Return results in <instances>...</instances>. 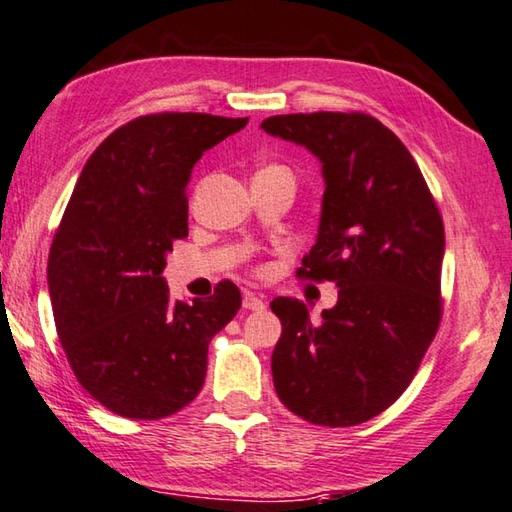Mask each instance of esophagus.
Here are the masks:
<instances>
[{"label": "esophagus", "mask_w": 512, "mask_h": 512, "mask_svg": "<svg viewBox=\"0 0 512 512\" xmlns=\"http://www.w3.org/2000/svg\"><path fill=\"white\" fill-rule=\"evenodd\" d=\"M243 307H245V310H252V312H263L265 310V301L260 296L247 292L243 296Z\"/></svg>", "instance_id": "esophagus-1"}]
</instances>
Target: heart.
<instances>
[{
  "label": "heart",
  "instance_id": "heart-1",
  "mask_svg": "<svg viewBox=\"0 0 512 512\" xmlns=\"http://www.w3.org/2000/svg\"><path fill=\"white\" fill-rule=\"evenodd\" d=\"M267 171H289V169L283 167V165H278V162H269V165L258 169V173H267Z\"/></svg>",
  "mask_w": 512,
  "mask_h": 512
}]
</instances>
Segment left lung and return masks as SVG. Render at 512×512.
I'll return each mask as SVG.
<instances>
[{"instance_id": "1", "label": "left lung", "mask_w": 512, "mask_h": 512, "mask_svg": "<svg viewBox=\"0 0 512 512\" xmlns=\"http://www.w3.org/2000/svg\"><path fill=\"white\" fill-rule=\"evenodd\" d=\"M260 127L323 162L321 227L296 276L339 287L321 321L296 298L269 303L283 325L274 388L314 426H359L401 397L439 330V207L406 144L368 113L272 115Z\"/></svg>"}]
</instances>
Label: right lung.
Listing matches in <instances>:
<instances>
[{
	"label": "right lung",
	"instance_id": "obj_1",
	"mask_svg": "<svg viewBox=\"0 0 512 512\" xmlns=\"http://www.w3.org/2000/svg\"><path fill=\"white\" fill-rule=\"evenodd\" d=\"M247 118L151 113L91 153L48 254V292L75 379L120 417L156 421L198 397L214 336L240 310L223 281L207 301L173 303L167 252L187 238V182L207 149Z\"/></svg>",
	"mask_w": 512,
	"mask_h": 512
}]
</instances>
